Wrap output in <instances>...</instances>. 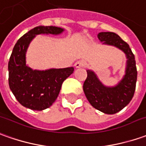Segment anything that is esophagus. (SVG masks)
I'll return each mask as SVG.
<instances>
[{
	"mask_svg": "<svg viewBox=\"0 0 146 146\" xmlns=\"http://www.w3.org/2000/svg\"><path fill=\"white\" fill-rule=\"evenodd\" d=\"M74 65H75L76 68H81V67H83V66H84V63H83V61H81V60H77Z\"/></svg>",
	"mask_w": 146,
	"mask_h": 146,
	"instance_id": "34e87169",
	"label": "esophagus"
}]
</instances>
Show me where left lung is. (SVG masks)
<instances>
[{
  "instance_id": "obj_1",
  "label": "left lung",
  "mask_w": 146,
  "mask_h": 146,
  "mask_svg": "<svg viewBox=\"0 0 146 146\" xmlns=\"http://www.w3.org/2000/svg\"><path fill=\"white\" fill-rule=\"evenodd\" d=\"M98 37L104 44L115 46L125 53V74L117 86L108 87L102 84L94 71L87 70L83 90L90 105L96 110L114 114L126 106L133 97L137 77L135 57L129 45L115 33L102 32Z\"/></svg>"
}]
</instances>
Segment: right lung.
Wrapping results in <instances>:
<instances>
[{"mask_svg":"<svg viewBox=\"0 0 146 146\" xmlns=\"http://www.w3.org/2000/svg\"><path fill=\"white\" fill-rule=\"evenodd\" d=\"M63 31L56 26H37L22 36L13 49L8 65L9 85L19 103L28 109L40 111L51 106L63 81L74 71L73 67L33 70L26 65V51L36 35H57Z\"/></svg>","mask_w":146,"mask_h":146,"instance_id":"obj_1","label":"right lung"}]
</instances>
